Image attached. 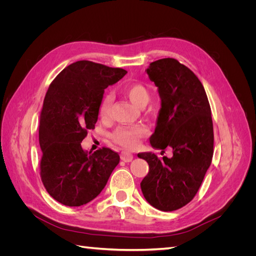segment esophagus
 Listing matches in <instances>:
<instances>
[{
  "mask_svg": "<svg viewBox=\"0 0 256 256\" xmlns=\"http://www.w3.org/2000/svg\"><path fill=\"white\" fill-rule=\"evenodd\" d=\"M120 159L125 162H130L134 159V154L129 152H120Z\"/></svg>",
  "mask_w": 256,
  "mask_h": 256,
  "instance_id": "obj_1",
  "label": "esophagus"
}]
</instances>
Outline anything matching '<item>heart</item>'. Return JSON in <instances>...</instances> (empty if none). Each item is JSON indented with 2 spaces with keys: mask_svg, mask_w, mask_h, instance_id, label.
I'll use <instances>...</instances> for the list:
<instances>
[{
  "mask_svg": "<svg viewBox=\"0 0 256 256\" xmlns=\"http://www.w3.org/2000/svg\"><path fill=\"white\" fill-rule=\"evenodd\" d=\"M122 90L136 106L143 108L150 100V92L146 85L140 82H130L124 84ZM113 104V95L111 92H104L99 102L98 113L102 118H106L111 112ZM147 134V130L142 125L132 126H120L111 134V138L124 147H134L138 140Z\"/></svg>",
  "mask_w": 256,
  "mask_h": 256,
  "instance_id": "heart-1",
  "label": "heart"
}]
</instances>
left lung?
<instances>
[{"mask_svg":"<svg viewBox=\"0 0 256 256\" xmlns=\"http://www.w3.org/2000/svg\"><path fill=\"white\" fill-rule=\"evenodd\" d=\"M161 98L157 126L150 136L156 154H138L147 161L150 172L141 182L143 196L162 212L177 210L198 193L214 154L212 110L203 84L192 70L172 58L154 60L147 68Z\"/></svg>","mask_w":256,"mask_h":256,"instance_id":"8db88e82","label":"left lung"}]
</instances>
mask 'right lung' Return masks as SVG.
Returning a JSON list of instances; mask_svg holds the SVG:
<instances>
[{"mask_svg": "<svg viewBox=\"0 0 256 256\" xmlns=\"http://www.w3.org/2000/svg\"><path fill=\"white\" fill-rule=\"evenodd\" d=\"M126 74L122 68L79 60L62 70L46 92L40 118V177L60 204L90 202L118 164V152L102 147L88 154L81 142L95 128L104 90Z\"/></svg>", "mask_w": 256, "mask_h": 256, "instance_id": "1", "label": "right lung"}]
</instances>
